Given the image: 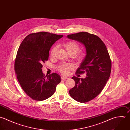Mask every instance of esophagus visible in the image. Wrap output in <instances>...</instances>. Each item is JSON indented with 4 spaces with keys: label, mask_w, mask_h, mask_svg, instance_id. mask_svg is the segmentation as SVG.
I'll use <instances>...</instances> for the list:
<instances>
[{
    "label": "esophagus",
    "mask_w": 130,
    "mask_h": 130,
    "mask_svg": "<svg viewBox=\"0 0 130 130\" xmlns=\"http://www.w3.org/2000/svg\"><path fill=\"white\" fill-rule=\"evenodd\" d=\"M61 79L62 80H66V79H68V78L65 77H63V76H62V77H61Z\"/></svg>",
    "instance_id": "esophagus-1"
}]
</instances>
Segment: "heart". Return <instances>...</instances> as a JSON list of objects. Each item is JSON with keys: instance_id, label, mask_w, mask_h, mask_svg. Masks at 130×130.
<instances>
[{"instance_id": "1", "label": "heart", "mask_w": 130, "mask_h": 130, "mask_svg": "<svg viewBox=\"0 0 130 130\" xmlns=\"http://www.w3.org/2000/svg\"><path fill=\"white\" fill-rule=\"evenodd\" d=\"M64 46L68 52V53L70 54H73L75 55L80 50V45L77 42L73 41H70L69 42H67L64 44ZM57 49V46H54L51 51L50 56L51 58L54 57L55 52ZM85 56V53L82 52H80L78 53V54L76 55V59L79 61H80L83 59ZM73 68V66L72 64L70 63H67L64 64H61L59 66L58 68V70L59 72L64 75H67L69 73L70 70H72Z\"/></svg>"}]
</instances>
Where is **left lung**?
I'll return each mask as SVG.
<instances>
[{
  "label": "left lung",
  "mask_w": 130,
  "mask_h": 130,
  "mask_svg": "<svg viewBox=\"0 0 130 130\" xmlns=\"http://www.w3.org/2000/svg\"><path fill=\"white\" fill-rule=\"evenodd\" d=\"M69 39L83 44L86 55L76 74L86 73L85 79L72 77L75 86L69 91L72 98L85 103L95 98L102 91L110 77L111 61L105 45L97 36L86 32L68 35Z\"/></svg>",
  "instance_id": "8db88e82"
}]
</instances>
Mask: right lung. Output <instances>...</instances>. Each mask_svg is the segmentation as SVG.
Here are the masks:
<instances>
[{
  "label": "right lung",
  "instance_id": "obj_1",
  "mask_svg": "<svg viewBox=\"0 0 130 130\" xmlns=\"http://www.w3.org/2000/svg\"><path fill=\"white\" fill-rule=\"evenodd\" d=\"M62 35L45 32L28 35L20 45L14 62V70L20 85L32 99L42 101L55 92L60 76L53 73L46 76L42 64L48 60L52 45Z\"/></svg>",
  "mask_w": 130,
  "mask_h": 130
}]
</instances>
